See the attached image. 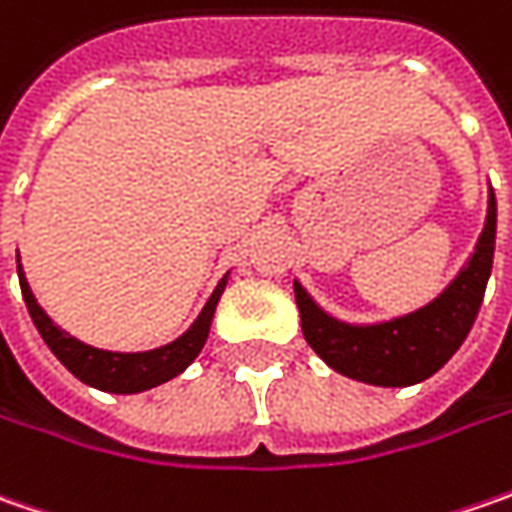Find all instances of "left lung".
Listing matches in <instances>:
<instances>
[{"label":"left lung","instance_id":"1","mask_svg":"<svg viewBox=\"0 0 512 512\" xmlns=\"http://www.w3.org/2000/svg\"><path fill=\"white\" fill-rule=\"evenodd\" d=\"M496 196L490 190L487 219L473 256L442 293L407 316L379 325H347L327 316L305 287L293 282L307 344L347 379L379 387H407L430 379L462 347L479 316L484 287L493 270Z\"/></svg>","mask_w":512,"mask_h":512}]
</instances>
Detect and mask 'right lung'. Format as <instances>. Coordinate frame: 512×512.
<instances>
[{
	"label": "right lung",
	"instance_id": "obj_1",
	"mask_svg": "<svg viewBox=\"0 0 512 512\" xmlns=\"http://www.w3.org/2000/svg\"><path fill=\"white\" fill-rule=\"evenodd\" d=\"M225 285L227 276L210 293V299L202 307V313L196 316V322L187 327L176 342L156 347V350H145V353H113V350H99V347L79 342L70 333H65L62 327L53 325L48 313L33 299L28 279L19 267V287H22L25 305H28L30 319L39 330V336L45 339V344L53 350V356L65 364L79 382L90 384L96 390H105V393H142V390H150L156 384H165L173 376H179L205 347L210 322H213V313H216Z\"/></svg>",
	"mask_w": 512,
	"mask_h": 512
}]
</instances>
